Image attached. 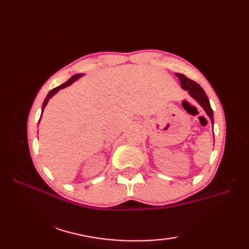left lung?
I'll list each match as a JSON object with an SVG mask.
<instances>
[{
  "label": "left lung",
  "mask_w": 249,
  "mask_h": 249,
  "mask_svg": "<svg viewBox=\"0 0 249 249\" xmlns=\"http://www.w3.org/2000/svg\"><path fill=\"white\" fill-rule=\"evenodd\" d=\"M176 75L178 77L179 82H181V84H182V88L184 89H186V91H188L190 96L195 98L201 105V107L204 109L206 114L209 115V118L211 119L212 124H214L213 110H212V108H211L209 98H208V96H206V94L203 91V89L201 88L197 82L190 80V79H188L186 76L182 75V73H176Z\"/></svg>",
  "instance_id": "1"
}]
</instances>
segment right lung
Returning <instances> with one entry per match:
<instances>
[{"instance_id":"right-lung-1","label":"right lung","mask_w":249,"mask_h":249,"mask_svg":"<svg viewBox=\"0 0 249 249\" xmlns=\"http://www.w3.org/2000/svg\"><path fill=\"white\" fill-rule=\"evenodd\" d=\"M82 75L81 73H78V75H75V76H72L70 80H68L67 82H65V83H63L62 86H60V87H57V88H54L53 89H52V91H50L49 93H48V95H47V98L45 99V102H44V104H43V109L41 110H44V108L46 107V105H47V103H48V100L53 96V95L55 94V93H57L59 92V89H64V88H66V87H68V86H71V84L72 83V82H75L78 78H80ZM43 113V112H41ZM41 116V115H40Z\"/></svg>"}]
</instances>
